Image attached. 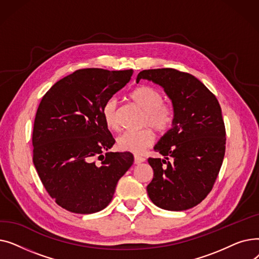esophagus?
<instances>
[{
  "label": "esophagus",
  "mask_w": 259,
  "mask_h": 259,
  "mask_svg": "<svg viewBox=\"0 0 259 259\" xmlns=\"http://www.w3.org/2000/svg\"><path fill=\"white\" fill-rule=\"evenodd\" d=\"M145 160H146V158L143 157V156H140V155H135V156H134V162H135V165H140V164H142V162H144Z\"/></svg>",
  "instance_id": "34e87169"
}]
</instances>
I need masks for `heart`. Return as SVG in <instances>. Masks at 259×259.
<instances>
[{"mask_svg":"<svg viewBox=\"0 0 259 259\" xmlns=\"http://www.w3.org/2000/svg\"><path fill=\"white\" fill-rule=\"evenodd\" d=\"M129 99L144 110L143 127H151L159 134H165L170 130L175 117L174 108L170 103L164 101V95L160 90L150 85H139L131 90ZM118 112L117 99L110 98L104 103L102 115L109 129H119ZM154 141V133L149 128H145L140 131L122 133L116 140V146L121 151L141 154Z\"/></svg>","mask_w":259,"mask_h":259,"instance_id":"1","label":"heart"}]
</instances>
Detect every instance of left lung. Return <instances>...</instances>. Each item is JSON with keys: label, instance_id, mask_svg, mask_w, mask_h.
Returning <instances> with one entry per match:
<instances>
[{"label": "left lung", "instance_id": "obj_1", "mask_svg": "<svg viewBox=\"0 0 259 259\" xmlns=\"http://www.w3.org/2000/svg\"><path fill=\"white\" fill-rule=\"evenodd\" d=\"M171 99L172 128L155 145L164 158L149 157L153 180L147 186L157 207L184 211L205 199L219 176L226 151V128L215 95L192 74L173 68L143 70Z\"/></svg>", "mask_w": 259, "mask_h": 259}]
</instances>
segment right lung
<instances>
[{"mask_svg": "<svg viewBox=\"0 0 259 259\" xmlns=\"http://www.w3.org/2000/svg\"><path fill=\"white\" fill-rule=\"evenodd\" d=\"M132 73L78 69L57 81L40 101L32 159L40 182L60 207L78 214L105 209L118 180L132 166L130 152L102 154L115 143L104 121L103 105L127 85Z\"/></svg>", "mask_w": 259, "mask_h": 259, "instance_id": "obj_1", "label": "right lung"}]
</instances>
